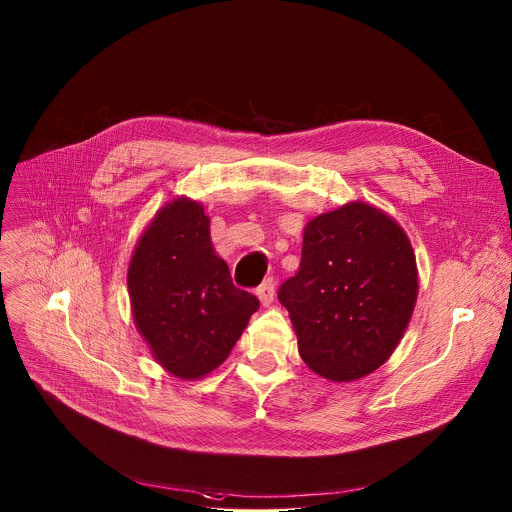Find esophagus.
<instances>
[{"mask_svg":"<svg viewBox=\"0 0 512 512\" xmlns=\"http://www.w3.org/2000/svg\"><path fill=\"white\" fill-rule=\"evenodd\" d=\"M274 293H276V284H274L272 278L264 280V282L258 286V290H256V295H258V299L262 301V305H270V303L274 301Z\"/></svg>","mask_w":512,"mask_h":512,"instance_id":"esophagus-1","label":"esophagus"}]
</instances>
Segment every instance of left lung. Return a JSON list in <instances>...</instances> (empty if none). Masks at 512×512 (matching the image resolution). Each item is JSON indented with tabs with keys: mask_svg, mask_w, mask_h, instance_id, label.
<instances>
[{
	"mask_svg": "<svg viewBox=\"0 0 512 512\" xmlns=\"http://www.w3.org/2000/svg\"><path fill=\"white\" fill-rule=\"evenodd\" d=\"M416 297L418 268L406 232L361 201L305 224L299 270L278 292L299 357L333 382L363 378L390 359Z\"/></svg>",
	"mask_w": 512,
	"mask_h": 512,
	"instance_id": "obj_1",
	"label": "left lung"
}]
</instances>
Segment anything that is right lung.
Returning <instances> with one entry per match:
<instances>
[{"mask_svg": "<svg viewBox=\"0 0 512 512\" xmlns=\"http://www.w3.org/2000/svg\"><path fill=\"white\" fill-rule=\"evenodd\" d=\"M134 323L169 374L195 380L226 361L260 307L232 284L211 242V219L187 197L161 207L128 266Z\"/></svg>", "mask_w": 512, "mask_h": 512, "instance_id": "add662e5", "label": "right lung"}]
</instances>
